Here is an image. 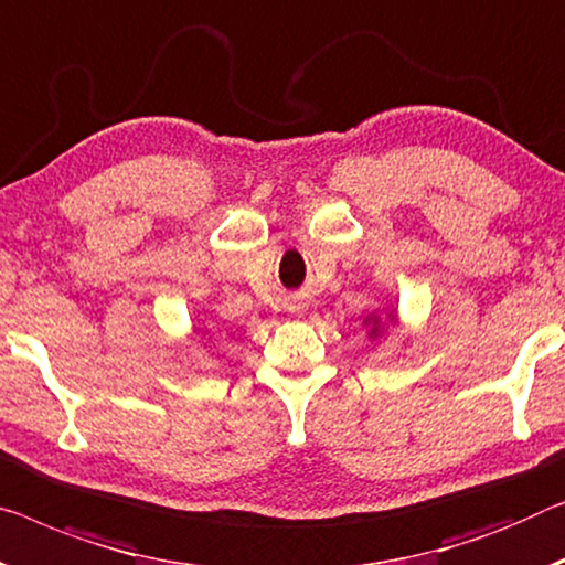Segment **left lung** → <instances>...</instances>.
I'll list each match as a JSON object with an SVG mask.
<instances>
[{"mask_svg": "<svg viewBox=\"0 0 565 565\" xmlns=\"http://www.w3.org/2000/svg\"><path fill=\"white\" fill-rule=\"evenodd\" d=\"M388 319H391V324H398V315H395V311H391L388 315ZM363 324H367L370 330H367V337L370 340H377V337L383 334V330H385V322L377 315H370V317H365V322Z\"/></svg>", "mask_w": 565, "mask_h": 565, "instance_id": "8db88e82", "label": "left lung"}]
</instances>
